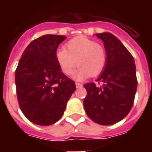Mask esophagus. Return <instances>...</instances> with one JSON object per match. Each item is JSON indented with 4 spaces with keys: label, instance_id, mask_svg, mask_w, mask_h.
<instances>
[{
    "label": "esophagus",
    "instance_id": "esophagus-1",
    "mask_svg": "<svg viewBox=\"0 0 152 152\" xmlns=\"http://www.w3.org/2000/svg\"><path fill=\"white\" fill-rule=\"evenodd\" d=\"M76 88H81V87L83 86V84L80 83H76Z\"/></svg>",
    "mask_w": 152,
    "mask_h": 152
}]
</instances>
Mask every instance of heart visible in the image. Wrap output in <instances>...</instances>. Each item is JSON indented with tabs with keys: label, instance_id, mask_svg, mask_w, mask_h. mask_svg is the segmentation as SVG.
Here are the masks:
<instances>
[{
	"label": "heart",
	"instance_id": "obj_1",
	"mask_svg": "<svg viewBox=\"0 0 152 152\" xmlns=\"http://www.w3.org/2000/svg\"><path fill=\"white\" fill-rule=\"evenodd\" d=\"M56 59L60 69L70 76L76 64L79 66L74 77L77 80L96 76L101 73L106 64V50L92 39L78 36L65 44V48L56 51Z\"/></svg>",
	"mask_w": 152,
	"mask_h": 152
}]
</instances>
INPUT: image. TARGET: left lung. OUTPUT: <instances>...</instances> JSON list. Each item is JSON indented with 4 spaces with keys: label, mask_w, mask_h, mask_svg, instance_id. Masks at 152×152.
Masks as SVG:
<instances>
[{
    "label": "left lung",
    "mask_w": 152,
    "mask_h": 152,
    "mask_svg": "<svg viewBox=\"0 0 152 152\" xmlns=\"http://www.w3.org/2000/svg\"><path fill=\"white\" fill-rule=\"evenodd\" d=\"M103 42L107 60L97 82L83 85L86 113L95 122L110 125L120 121L131 110L137 88L134 59L121 42L109 32L96 34Z\"/></svg>",
    "instance_id": "1"
}]
</instances>
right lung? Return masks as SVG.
Returning a JSON list of instances; mask_svg holds the SVG:
<instances>
[{
    "label": "right lung",
    "instance_id": "obj_1",
    "mask_svg": "<svg viewBox=\"0 0 152 152\" xmlns=\"http://www.w3.org/2000/svg\"><path fill=\"white\" fill-rule=\"evenodd\" d=\"M66 39L45 34L27 46L15 73L20 107L25 117L39 125H50L61 118L76 90L73 80L60 69L56 51Z\"/></svg>",
    "mask_w": 152,
    "mask_h": 152
}]
</instances>
